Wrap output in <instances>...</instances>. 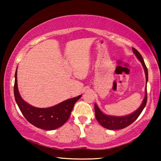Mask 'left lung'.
<instances>
[{"label":"left lung","instance_id":"8db88e82","mask_svg":"<svg viewBox=\"0 0 161 161\" xmlns=\"http://www.w3.org/2000/svg\"><path fill=\"white\" fill-rule=\"evenodd\" d=\"M133 52L136 55L137 59L139 60L142 66L143 67L144 72H145L146 75V82L147 84V81L148 80V69L144 62L143 59L141 56V54L138 53V50H136L135 48H132ZM147 102V89L146 86L145 89V97L142 102V103L140 106V107L136 109L134 112L129 114L127 116H111V115H107L103 113L102 111L100 110L99 107L95 103L94 105V111H95V116H96V119L98 122L102 125L103 127L106 128V129L109 130H118V129H122L124 128L127 127L128 126L131 124L133 122H134L140 114L142 112L143 108H145Z\"/></svg>","mask_w":161,"mask_h":161}]
</instances>
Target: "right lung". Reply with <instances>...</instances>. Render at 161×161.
Returning a JSON list of instances; mask_svg holds the SVG:
<instances>
[{
    "instance_id": "1",
    "label": "right lung",
    "mask_w": 161,
    "mask_h": 161,
    "mask_svg": "<svg viewBox=\"0 0 161 161\" xmlns=\"http://www.w3.org/2000/svg\"><path fill=\"white\" fill-rule=\"evenodd\" d=\"M14 96L15 102L24 117L33 126L47 130L61 127L69 119L75 103L81 95L67 99L53 107L37 108L29 104L19 93L17 83V69L15 74Z\"/></svg>"
}]
</instances>
